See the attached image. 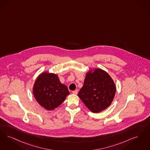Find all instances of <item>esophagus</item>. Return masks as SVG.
<instances>
[{"label":"esophagus","instance_id":"1","mask_svg":"<svg viewBox=\"0 0 150 150\" xmlns=\"http://www.w3.org/2000/svg\"><path fill=\"white\" fill-rule=\"evenodd\" d=\"M78 90H74V91H72V93H73L74 94H78Z\"/></svg>","mask_w":150,"mask_h":150}]
</instances>
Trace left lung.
Listing matches in <instances>:
<instances>
[{
    "instance_id": "8db88e82",
    "label": "left lung",
    "mask_w": 150,
    "mask_h": 150,
    "mask_svg": "<svg viewBox=\"0 0 150 150\" xmlns=\"http://www.w3.org/2000/svg\"><path fill=\"white\" fill-rule=\"evenodd\" d=\"M116 91L114 81L107 72L100 69L86 74L84 85L78 96L93 113H99L111 104Z\"/></svg>"
}]
</instances>
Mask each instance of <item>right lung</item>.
I'll return each mask as SVG.
<instances>
[{
	"label": "right lung",
	"instance_id": "1",
	"mask_svg": "<svg viewBox=\"0 0 150 150\" xmlns=\"http://www.w3.org/2000/svg\"><path fill=\"white\" fill-rule=\"evenodd\" d=\"M33 93L36 101L48 110L59 107L70 94L67 86L60 82L56 74L47 72H42L37 78Z\"/></svg>",
	"mask_w": 150,
	"mask_h": 150
}]
</instances>
